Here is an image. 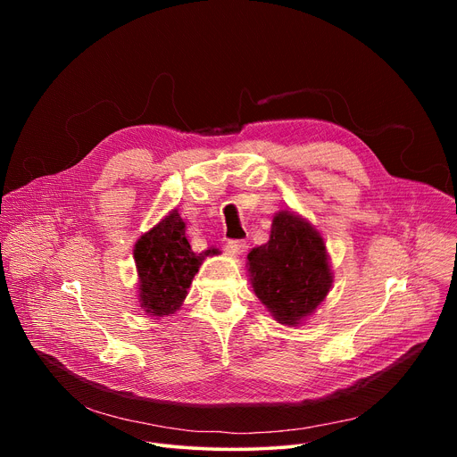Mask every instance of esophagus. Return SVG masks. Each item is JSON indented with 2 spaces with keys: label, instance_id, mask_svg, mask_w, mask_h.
Returning <instances> with one entry per match:
<instances>
[{
  "label": "esophagus",
  "instance_id": "1",
  "mask_svg": "<svg viewBox=\"0 0 457 457\" xmlns=\"http://www.w3.org/2000/svg\"><path fill=\"white\" fill-rule=\"evenodd\" d=\"M246 250V243L245 241H228L226 243V253L231 257L241 255Z\"/></svg>",
  "mask_w": 457,
  "mask_h": 457
}]
</instances>
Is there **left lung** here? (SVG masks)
Instances as JSON below:
<instances>
[{
  "mask_svg": "<svg viewBox=\"0 0 457 457\" xmlns=\"http://www.w3.org/2000/svg\"><path fill=\"white\" fill-rule=\"evenodd\" d=\"M248 265L255 296L285 326H296L313 313L329 293L322 237L291 211L274 216L270 241L248 253Z\"/></svg>",
  "mask_w": 457,
  "mask_h": 457,
  "instance_id": "1",
  "label": "left lung"
}]
</instances>
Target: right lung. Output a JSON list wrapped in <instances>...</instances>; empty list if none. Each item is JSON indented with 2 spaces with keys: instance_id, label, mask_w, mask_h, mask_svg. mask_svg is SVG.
I'll use <instances>...</instances> for the list:
<instances>
[{
  "instance_id": "1",
  "label": "right lung",
  "mask_w": 457,
  "mask_h": 457,
  "mask_svg": "<svg viewBox=\"0 0 457 457\" xmlns=\"http://www.w3.org/2000/svg\"><path fill=\"white\" fill-rule=\"evenodd\" d=\"M214 253H219V250L195 252L190 248L185 222L178 211L164 216L135 245L140 307L154 317L172 315L185 300L202 261Z\"/></svg>"
}]
</instances>
